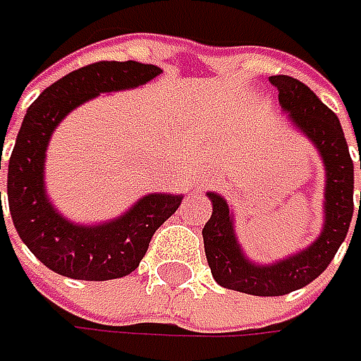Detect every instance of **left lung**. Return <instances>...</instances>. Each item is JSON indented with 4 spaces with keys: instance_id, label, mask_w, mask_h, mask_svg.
Wrapping results in <instances>:
<instances>
[{
    "instance_id": "1",
    "label": "left lung",
    "mask_w": 361,
    "mask_h": 361,
    "mask_svg": "<svg viewBox=\"0 0 361 361\" xmlns=\"http://www.w3.org/2000/svg\"><path fill=\"white\" fill-rule=\"evenodd\" d=\"M269 82L279 92L283 110L317 146L324 159L327 174L326 225L322 235L305 251L275 265H253L243 257L233 235V219L227 202L215 192H209L213 215L202 229V241L211 273L216 283L227 289L261 298L287 295L317 279L338 253L354 215V162L338 116L298 78L271 76ZM360 213L361 202L357 219Z\"/></svg>"
}]
</instances>
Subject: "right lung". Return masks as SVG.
Segmentation results:
<instances>
[{
	"instance_id": "1",
	"label": "right lung",
	"mask_w": 361,
	"mask_h": 361,
	"mask_svg": "<svg viewBox=\"0 0 361 361\" xmlns=\"http://www.w3.org/2000/svg\"><path fill=\"white\" fill-rule=\"evenodd\" d=\"M159 74L157 66L132 60L90 63L54 82L27 108L7 164V202L21 241L48 269L82 281L124 277L142 261L154 231L178 209L180 195H148L116 221L80 227L54 211L44 188L46 146L70 110L100 92L134 88Z\"/></svg>"
}]
</instances>
